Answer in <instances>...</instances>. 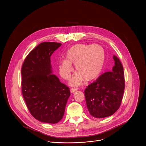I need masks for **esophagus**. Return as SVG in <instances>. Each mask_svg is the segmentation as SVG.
<instances>
[{
	"mask_svg": "<svg viewBox=\"0 0 146 146\" xmlns=\"http://www.w3.org/2000/svg\"><path fill=\"white\" fill-rule=\"evenodd\" d=\"M77 90H78L77 88H71L70 90H71V93H75Z\"/></svg>",
	"mask_w": 146,
	"mask_h": 146,
	"instance_id": "34e87169",
	"label": "esophagus"
}]
</instances>
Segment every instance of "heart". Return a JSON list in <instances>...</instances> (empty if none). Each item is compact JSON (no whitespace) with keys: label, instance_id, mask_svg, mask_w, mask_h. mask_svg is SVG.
Segmentation results:
<instances>
[{"label":"heart","instance_id":"1","mask_svg":"<svg viewBox=\"0 0 146 146\" xmlns=\"http://www.w3.org/2000/svg\"><path fill=\"white\" fill-rule=\"evenodd\" d=\"M66 56L67 59H61L59 61V72L63 79H68L74 69L72 64H75L78 72L70 81L71 85L74 86L80 84L84 79L90 82L97 79L104 65V50L97 44L74 45L66 52Z\"/></svg>","mask_w":146,"mask_h":146}]
</instances>
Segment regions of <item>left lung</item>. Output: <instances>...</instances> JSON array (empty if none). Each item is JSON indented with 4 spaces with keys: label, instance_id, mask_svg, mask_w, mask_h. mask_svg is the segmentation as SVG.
<instances>
[{
    "label": "left lung",
    "instance_id": "obj_1",
    "mask_svg": "<svg viewBox=\"0 0 146 146\" xmlns=\"http://www.w3.org/2000/svg\"><path fill=\"white\" fill-rule=\"evenodd\" d=\"M113 58L115 66L112 71L102 74L84 91L88 111L96 118L112 115L122 101L125 88L123 66L116 56Z\"/></svg>",
    "mask_w": 146,
    "mask_h": 146
}]
</instances>
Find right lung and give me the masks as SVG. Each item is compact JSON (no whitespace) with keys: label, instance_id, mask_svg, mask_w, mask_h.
<instances>
[{"label":"right lung","instance_id":"add662e5","mask_svg":"<svg viewBox=\"0 0 146 146\" xmlns=\"http://www.w3.org/2000/svg\"><path fill=\"white\" fill-rule=\"evenodd\" d=\"M62 44L43 42L33 49L22 66V93L31 115L45 123L62 119L69 88L52 73L50 56Z\"/></svg>","mask_w":146,"mask_h":146}]
</instances>
